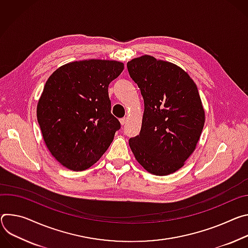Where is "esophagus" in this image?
I'll return each mask as SVG.
<instances>
[{"instance_id": "esophagus-1", "label": "esophagus", "mask_w": 248, "mask_h": 248, "mask_svg": "<svg viewBox=\"0 0 248 248\" xmlns=\"http://www.w3.org/2000/svg\"><path fill=\"white\" fill-rule=\"evenodd\" d=\"M126 122H127V119H126V118H121V119H120V123H121V125H125V124H126Z\"/></svg>"}]
</instances>
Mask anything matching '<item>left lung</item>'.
<instances>
[{"instance_id":"obj_1","label":"left lung","mask_w":248,"mask_h":248,"mask_svg":"<svg viewBox=\"0 0 248 248\" xmlns=\"http://www.w3.org/2000/svg\"><path fill=\"white\" fill-rule=\"evenodd\" d=\"M127 68L145 104L141 132L129 146L150 173H173L195 151L204 127L197 86L180 67L149 55L132 59Z\"/></svg>"}]
</instances>
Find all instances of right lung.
Masks as SVG:
<instances>
[{"instance_id":"obj_1","label":"right lung","mask_w":248,"mask_h":248,"mask_svg":"<svg viewBox=\"0 0 248 248\" xmlns=\"http://www.w3.org/2000/svg\"><path fill=\"white\" fill-rule=\"evenodd\" d=\"M123 70L118 61H75L47 79L37 104V121L48 150L63 167L85 170L112 143L121 126L111 114L108 86Z\"/></svg>"}]
</instances>
